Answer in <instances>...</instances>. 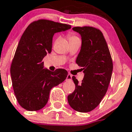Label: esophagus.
I'll use <instances>...</instances> for the list:
<instances>
[{
	"instance_id": "esophagus-1",
	"label": "esophagus",
	"mask_w": 132,
	"mask_h": 132,
	"mask_svg": "<svg viewBox=\"0 0 132 132\" xmlns=\"http://www.w3.org/2000/svg\"><path fill=\"white\" fill-rule=\"evenodd\" d=\"M71 79H72V75L68 73L67 75V77H66V80H71Z\"/></svg>"
}]
</instances>
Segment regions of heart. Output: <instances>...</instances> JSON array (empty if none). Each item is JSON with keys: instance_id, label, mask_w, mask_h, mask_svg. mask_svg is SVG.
Returning <instances> with one entry per match:
<instances>
[{"instance_id": "heart-1", "label": "heart", "mask_w": 132, "mask_h": 132, "mask_svg": "<svg viewBox=\"0 0 132 132\" xmlns=\"http://www.w3.org/2000/svg\"><path fill=\"white\" fill-rule=\"evenodd\" d=\"M73 38H76V37H75V36H70V39H73Z\"/></svg>"}]
</instances>
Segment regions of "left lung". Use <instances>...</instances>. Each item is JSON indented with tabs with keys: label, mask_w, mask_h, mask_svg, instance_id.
<instances>
[{
	"label": "left lung",
	"mask_w": 132,
	"mask_h": 132,
	"mask_svg": "<svg viewBox=\"0 0 132 132\" xmlns=\"http://www.w3.org/2000/svg\"><path fill=\"white\" fill-rule=\"evenodd\" d=\"M73 30L81 37V48L76 59L82 67L84 79L79 84L72 79L75 89L68 96L70 106L79 112L93 110L105 95L112 77L113 62L102 32L93 27H74Z\"/></svg>",
	"instance_id": "8db88e82"
}]
</instances>
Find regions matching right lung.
<instances>
[{
	"label": "right lung",
	"mask_w": 132,
	"mask_h": 132,
	"mask_svg": "<svg viewBox=\"0 0 132 132\" xmlns=\"http://www.w3.org/2000/svg\"><path fill=\"white\" fill-rule=\"evenodd\" d=\"M70 28V25L41 19L31 23L23 33L10 73L16 100L26 110L37 111L45 106L51 89L67 77L66 70L51 71L44 68L42 61L52 52L54 34Z\"/></svg>",
	"instance_id": "add662e5"
}]
</instances>
